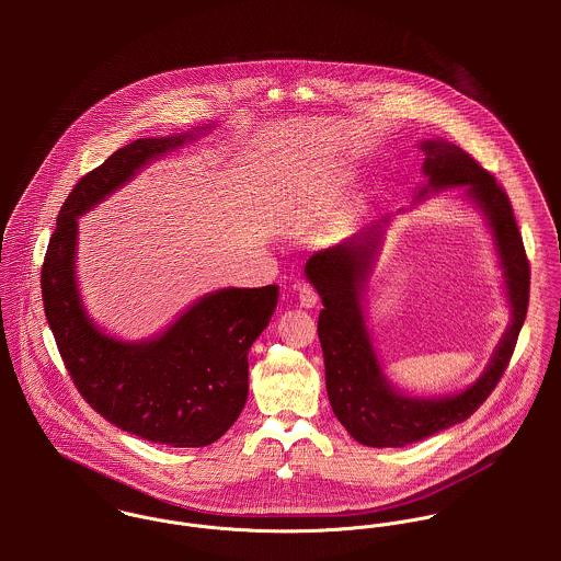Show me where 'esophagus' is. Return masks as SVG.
I'll return each mask as SVG.
<instances>
[{
  "mask_svg": "<svg viewBox=\"0 0 561 561\" xmlns=\"http://www.w3.org/2000/svg\"><path fill=\"white\" fill-rule=\"evenodd\" d=\"M298 302H300V307H305V309H313V307L320 302V296H318V291H316L311 285L302 283V285L298 287Z\"/></svg>",
  "mask_w": 561,
  "mask_h": 561,
  "instance_id": "esophagus-1",
  "label": "esophagus"
}]
</instances>
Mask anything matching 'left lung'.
<instances>
[{"label": "left lung", "instance_id": "1", "mask_svg": "<svg viewBox=\"0 0 561 561\" xmlns=\"http://www.w3.org/2000/svg\"><path fill=\"white\" fill-rule=\"evenodd\" d=\"M421 151L425 153L427 185L416 198L425 196L427 190L467 187L469 198L485 214L507 285L512 323L488 369L467 391L438 400L405 398L382 374L360 307L382 225L389 218L339 245L316 252L307 261L305 274L323 305L318 332L328 400L352 438L367 447H403L467 421L494 391L510 365L529 307V261L505 190L467 151L443 138L423 140Z\"/></svg>", "mask_w": 561, "mask_h": 561}]
</instances>
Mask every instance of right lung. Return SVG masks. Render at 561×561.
<instances>
[{"instance_id": "right-lung-1", "label": "right lung", "mask_w": 561, "mask_h": 561, "mask_svg": "<svg viewBox=\"0 0 561 561\" xmlns=\"http://www.w3.org/2000/svg\"><path fill=\"white\" fill-rule=\"evenodd\" d=\"M205 129L134 140L83 174L58 214L41 270L45 318L81 398L123 432L170 447L211 445L238 421L248 398V350L270 323L278 287L207 294L160 336L118 341L81 305L78 216Z\"/></svg>"}]
</instances>
